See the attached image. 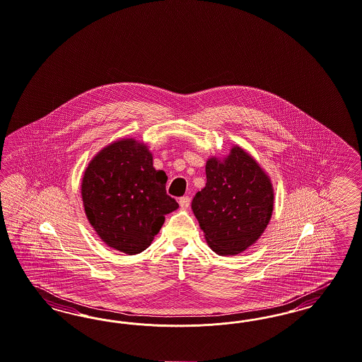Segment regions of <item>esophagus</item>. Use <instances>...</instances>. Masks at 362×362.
<instances>
[{
	"label": "esophagus",
	"instance_id": "34e87169",
	"mask_svg": "<svg viewBox=\"0 0 362 362\" xmlns=\"http://www.w3.org/2000/svg\"><path fill=\"white\" fill-rule=\"evenodd\" d=\"M178 202H180V205H181L182 208H187V206L190 205V197H189V196H184V197H181V199L178 200Z\"/></svg>",
	"mask_w": 362,
	"mask_h": 362
}]
</instances>
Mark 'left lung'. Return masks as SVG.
Returning <instances> with one entry per match:
<instances>
[{
    "mask_svg": "<svg viewBox=\"0 0 362 362\" xmlns=\"http://www.w3.org/2000/svg\"><path fill=\"white\" fill-rule=\"evenodd\" d=\"M206 184L192 201L193 214L216 254H240L264 232L274 208L272 185L243 148L224 161L211 158Z\"/></svg>",
    "mask_w": 362,
    "mask_h": 362,
    "instance_id": "1",
    "label": "left lung"
}]
</instances>
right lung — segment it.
<instances>
[{
	"label": "right lung",
	"mask_w": 362,
	"mask_h": 362,
	"mask_svg": "<svg viewBox=\"0 0 362 362\" xmlns=\"http://www.w3.org/2000/svg\"><path fill=\"white\" fill-rule=\"evenodd\" d=\"M168 177L153 168L145 145L123 139L103 148L81 182L90 224L107 245L124 254L145 251L160 232L165 214L178 208L166 194Z\"/></svg>",
	"instance_id": "obj_1"
}]
</instances>
